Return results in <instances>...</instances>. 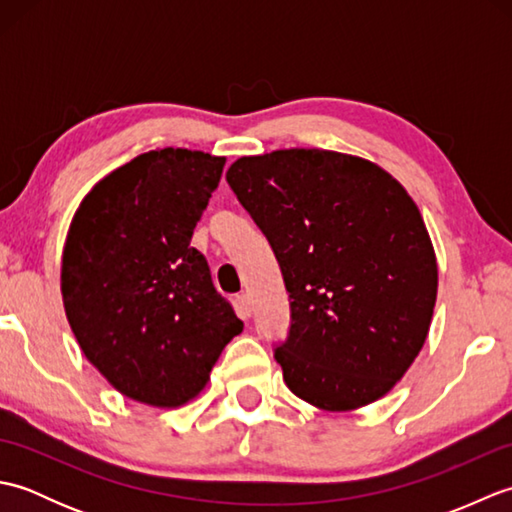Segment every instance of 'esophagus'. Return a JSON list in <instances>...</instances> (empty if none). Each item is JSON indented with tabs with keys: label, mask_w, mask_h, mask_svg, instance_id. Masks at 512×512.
Instances as JSON below:
<instances>
[{
	"label": "esophagus",
	"mask_w": 512,
	"mask_h": 512,
	"mask_svg": "<svg viewBox=\"0 0 512 512\" xmlns=\"http://www.w3.org/2000/svg\"><path fill=\"white\" fill-rule=\"evenodd\" d=\"M235 310L242 319H250V314H253V306H250V299L246 295H239L235 299Z\"/></svg>",
	"instance_id": "34e87169"
}]
</instances>
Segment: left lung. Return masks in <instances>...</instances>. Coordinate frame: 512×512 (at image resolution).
<instances>
[{
	"instance_id": "8db88e82",
	"label": "left lung",
	"mask_w": 512,
	"mask_h": 512,
	"mask_svg": "<svg viewBox=\"0 0 512 512\" xmlns=\"http://www.w3.org/2000/svg\"><path fill=\"white\" fill-rule=\"evenodd\" d=\"M226 182L290 295L288 339L275 347L288 389L323 411L383 398L420 354L438 297L411 195L376 162L328 149L244 156Z\"/></svg>"
}]
</instances>
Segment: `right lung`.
<instances>
[{"mask_svg":"<svg viewBox=\"0 0 512 512\" xmlns=\"http://www.w3.org/2000/svg\"><path fill=\"white\" fill-rule=\"evenodd\" d=\"M226 158L156 149L107 173L76 209L61 257L65 317L116 391L176 409L244 330L191 246Z\"/></svg>","mask_w":512,"mask_h":512,"instance_id":"right-lung-1","label":"right lung"}]
</instances>
